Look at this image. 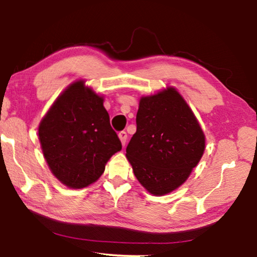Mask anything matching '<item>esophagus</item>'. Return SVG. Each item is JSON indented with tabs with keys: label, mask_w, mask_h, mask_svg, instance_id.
I'll list each match as a JSON object with an SVG mask.
<instances>
[{
	"label": "esophagus",
	"mask_w": 257,
	"mask_h": 257,
	"mask_svg": "<svg viewBox=\"0 0 257 257\" xmlns=\"http://www.w3.org/2000/svg\"><path fill=\"white\" fill-rule=\"evenodd\" d=\"M118 136H119V138H120V142H121V144H122V146H124L125 145V142H127V133L125 132H120L119 134H118Z\"/></svg>",
	"instance_id": "obj_1"
}]
</instances>
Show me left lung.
<instances>
[{
	"label": "left lung",
	"mask_w": 257,
	"mask_h": 257,
	"mask_svg": "<svg viewBox=\"0 0 257 257\" xmlns=\"http://www.w3.org/2000/svg\"><path fill=\"white\" fill-rule=\"evenodd\" d=\"M125 156L141 185L162 196L188 179L205 151V135L173 87L143 96Z\"/></svg>",
	"instance_id": "1"
}]
</instances>
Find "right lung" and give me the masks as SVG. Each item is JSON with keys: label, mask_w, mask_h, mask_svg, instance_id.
<instances>
[{"label": "right lung", "mask_w": 257, "mask_h": 257, "mask_svg": "<svg viewBox=\"0 0 257 257\" xmlns=\"http://www.w3.org/2000/svg\"><path fill=\"white\" fill-rule=\"evenodd\" d=\"M103 102L85 80H77L41 120L38 138L46 163L69 188L80 189L96 181L122 147Z\"/></svg>", "instance_id": "add662e5"}]
</instances>
